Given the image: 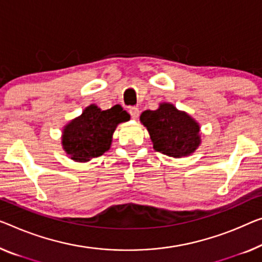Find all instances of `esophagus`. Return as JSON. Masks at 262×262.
<instances>
[{"label":"esophagus","instance_id":"1","mask_svg":"<svg viewBox=\"0 0 262 262\" xmlns=\"http://www.w3.org/2000/svg\"><path fill=\"white\" fill-rule=\"evenodd\" d=\"M139 113H140V111H139L138 107H130L129 108V114L132 116V119H138Z\"/></svg>","mask_w":262,"mask_h":262}]
</instances>
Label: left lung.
Listing matches in <instances>:
<instances>
[{
	"label": "left lung",
	"instance_id": "obj_1",
	"mask_svg": "<svg viewBox=\"0 0 262 262\" xmlns=\"http://www.w3.org/2000/svg\"><path fill=\"white\" fill-rule=\"evenodd\" d=\"M140 120L149 132L154 149L160 153L182 158L200 144L199 124L173 104L162 103L156 111H144Z\"/></svg>",
	"mask_w": 262,
	"mask_h": 262
}]
</instances>
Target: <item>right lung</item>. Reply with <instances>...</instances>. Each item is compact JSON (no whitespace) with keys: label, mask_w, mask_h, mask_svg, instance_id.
Segmentation results:
<instances>
[{"label":"right lung","mask_w":262,"mask_h":262,"mask_svg":"<svg viewBox=\"0 0 262 262\" xmlns=\"http://www.w3.org/2000/svg\"><path fill=\"white\" fill-rule=\"evenodd\" d=\"M129 118V114L119 104L107 111H101L92 104L63 129L62 144L64 150L70 159L79 162L101 156L111 147L116 126Z\"/></svg>","instance_id":"obj_1"}]
</instances>
